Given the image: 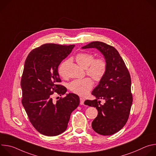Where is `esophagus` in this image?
I'll list each match as a JSON object with an SVG mask.
<instances>
[{"mask_svg":"<svg viewBox=\"0 0 156 156\" xmlns=\"http://www.w3.org/2000/svg\"><path fill=\"white\" fill-rule=\"evenodd\" d=\"M80 104L81 105H84V99L83 98H80Z\"/></svg>","mask_w":156,"mask_h":156,"instance_id":"34e87169","label":"esophagus"}]
</instances>
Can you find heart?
<instances>
[{
	"mask_svg": "<svg viewBox=\"0 0 156 156\" xmlns=\"http://www.w3.org/2000/svg\"><path fill=\"white\" fill-rule=\"evenodd\" d=\"M75 59L81 67L86 69V74L94 81H100L105 73L107 65L102 58H94L93 54L81 52L78 54ZM70 63V60H65L60 65L58 73L62 77L66 76V68ZM70 90L74 93L81 96H86L93 87V82L91 79L86 78L72 81L69 85Z\"/></svg>",
	"mask_w": 156,
	"mask_h": 156,
	"instance_id": "obj_1",
	"label": "heart"
}]
</instances>
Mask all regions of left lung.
Wrapping results in <instances>:
<instances>
[{"label": "left lung", "mask_w": 156, "mask_h": 156, "mask_svg": "<svg viewBox=\"0 0 156 156\" xmlns=\"http://www.w3.org/2000/svg\"><path fill=\"white\" fill-rule=\"evenodd\" d=\"M96 48L104 55L107 69L99 84L92 91L96 99L86 100L84 104L94 107L98 111L92 122L93 129L102 135H111L126 124L133 102L131 77L125 63L117 50L99 41L89 43L82 49ZM99 99L106 102L100 104Z\"/></svg>", "instance_id": "left-lung-1"}]
</instances>
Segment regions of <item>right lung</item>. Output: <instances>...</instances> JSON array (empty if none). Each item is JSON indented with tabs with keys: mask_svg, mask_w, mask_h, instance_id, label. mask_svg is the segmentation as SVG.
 <instances>
[{
	"mask_svg": "<svg viewBox=\"0 0 156 156\" xmlns=\"http://www.w3.org/2000/svg\"><path fill=\"white\" fill-rule=\"evenodd\" d=\"M74 47L45 44L31 51L25 60L21 80V102L33 126L44 135L63 133L72 112L80 104L78 96L73 93L66 94L55 103L52 98L54 93L62 96L67 91L58 84V67Z\"/></svg>",
	"mask_w": 156,
	"mask_h": 156,
	"instance_id": "obj_1",
	"label": "right lung"
}]
</instances>
